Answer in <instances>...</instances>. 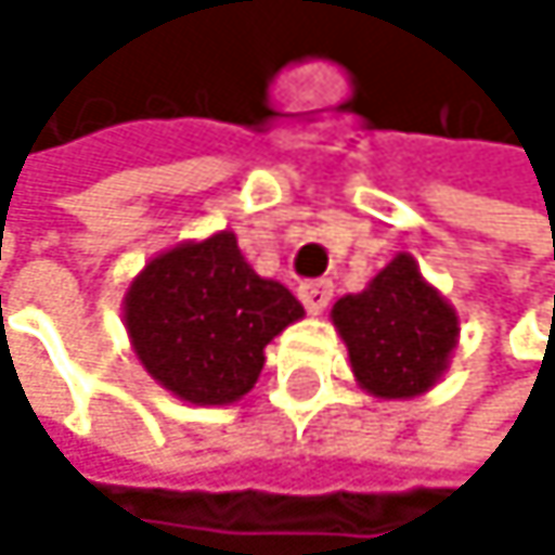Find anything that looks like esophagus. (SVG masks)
<instances>
[{
    "instance_id": "esophagus-1",
    "label": "esophagus",
    "mask_w": 555,
    "mask_h": 555,
    "mask_svg": "<svg viewBox=\"0 0 555 555\" xmlns=\"http://www.w3.org/2000/svg\"><path fill=\"white\" fill-rule=\"evenodd\" d=\"M299 299H302V306L312 315H319L330 306V299H333V283L330 280H309V283L299 286Z\"/></svg>"
}]
</instances>
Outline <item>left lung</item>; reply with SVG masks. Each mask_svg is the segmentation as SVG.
<instances>
[{
    "instance_id": "1",
    "label": "left lung",
    "mask_w": 555,
    "mask_h": 555,
    "mask_svg": "<svg viewBox=\"0 0 555 555\" xmlns=\"http://www.w3.org/2000/svg\"><path fill=\"white\" fill-rule=\"evenodd\" d=\"M333 323L349 346L359 386L383 399L426 392L442 376L460 336L456 312L406 253H399L370 289L343 296L333 306Z\"/></svg>"
}]
</instances>
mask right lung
Instances as JSON below:
<instances>
[{
    "label": "right lung",
    "instance_id": "obj_1",
    "mask_svg": "<svg viewBox=\"0 0 555 555\" xmlns=\"http://www.w3.org/2000/svg\"><path fill=\"white\" fill-rule=\"evenodd\" d=\"M296 319L302 302L283 283L256 275L232 232L156 256L126 293V330L142 366L199 406L246 396L266 343Z\"/></svg>",
    "mask_w": 555,
    "mask_h": 555
}]
</instances>
